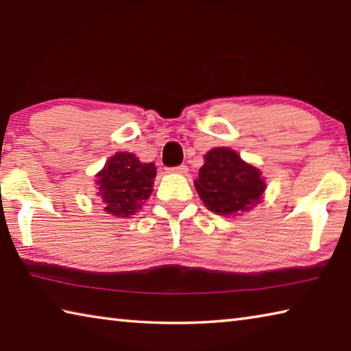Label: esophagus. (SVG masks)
Masks as SVG:
<instances>
[{
	"label": "esophagus",
	"instance_id": "1",
	"mask_svg": "<svg viewBox=\"0 0 351 351\" xmlns=\"http://www.w3.org/2000/svg\"><path fill=\"white\" fill-rule=\"evenodd\" d=\"M187 165H176V167H171V169H169V171H171V173H181V175H184V173H187Z\"/></svg>",
	"mask_w": 351,
	"mask_h": 351
}]
</instances>
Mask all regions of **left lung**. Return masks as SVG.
<instances>
[{"instance_id":"left-lung-1","label":"left lung","mask_w":351,"mask_h":351,"mask_svg":"<svg viewBox=\"0 0 351 351\" xmlns=\"http://www.w3.org/2000/svg\"><path fill=\"white\" fill-rule=\"evenodd\" d=\"M204 165L195 180L196 192L208 210L230 216L253 208L265 190L264 178L237 152L216 147L204 155Z\"/></svg>"}]
</instances>
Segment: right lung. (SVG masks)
Instances as JSON below:
<instances>
[{
	"label": "right lung",
	"mask_w": 351,
	"mask_h": 351,
	"mask_svg": "<svg viewBox=\"0 0 351 351\" xmlns=\"http://www.w3.org/2000/svg\"><path fill=\"white\" fill-rule=\"evenodd\" d=\"M156 167L144 164L129 152H118L98 171V195L107 213L127 218L143 207L154 190Z\"/></svg>",
	"instance_id": "add662e5"
}]
</instances>
